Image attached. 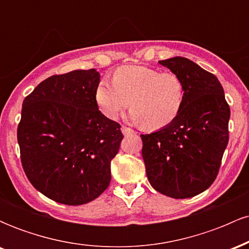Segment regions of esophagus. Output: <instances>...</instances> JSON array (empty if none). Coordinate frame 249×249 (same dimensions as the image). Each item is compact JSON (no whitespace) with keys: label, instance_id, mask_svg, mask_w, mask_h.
Masks as SVG:
<instances>
[{"label":"esophagus","instance_id":"esophagus-1","mask_svg":"<svg viewBox=\"0 0 249 249\" xmlns=\"http://www.w3.org/2000/svg\"><path fill=\"white\" fill-rule=\"evenodd\" d=\"M121 130H122V132H123V134H124L125 137H130V136H133V134H136V132H134L132 128H130V127L122 126Z\"/></svg>","mask_w":249,"mask_h":249}]
</instances>
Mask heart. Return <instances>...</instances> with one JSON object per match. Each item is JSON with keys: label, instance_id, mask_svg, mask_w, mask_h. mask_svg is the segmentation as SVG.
Masks as SVG:
<instances>
[{"label": "heart", "instance_id": "heart-1", "mask_svg": "<svg viewBox=\"0 0 249 249\" xmlns=\"http://www.w3.org/2000/svg\"><path fill=\"white\" fill-rule=\"evenodd\" d=\"M95 101L103 115L112 121L130 103L131 121L156 131L168 126L178 118L184 107L185 87L174 72H160L142 65H126L113 72L112 84L107 79L97 84Z\"/></svg>", "mask_w": 249, "mask_h": 249}]
</instances>
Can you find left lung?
<instances>
[{"label": "left lung", "mask_w": 249, "mask_h": 249, "mask_svg": "<svg viewBox=\"0 0 249 249\" xmlns=\"http://www.w3.org/2000/svg\"><path fill=\"white\" fill-rule=\"evenodd\" d=\"M185 87L184 107L168 126L141 134L151 186L174 199L206 191L218 176L228 144L231 110L219 79L185 57L159 61Z\"/></svg>", "instance_id": "1"}]
</instances>
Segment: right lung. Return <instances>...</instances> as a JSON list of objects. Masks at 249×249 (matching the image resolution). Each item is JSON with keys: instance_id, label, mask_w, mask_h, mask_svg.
<instances>
[{"instance_id": "1", "label": "right lung", "mask_w": 249, "mask_h": 249, "mask_svg": "<svg viewBox=\"0 0 249 249\" xmlns=\"http://www.w3.org/2000/svg\"><path fill=\"white\" fill-rule=\"evenodd\" d=\"M96 69L39 83L22 105L17 141L22 166L38 192L59 204L92 201L107 190L121 125L98 110Z\"/></svg>"}]
</instances>
